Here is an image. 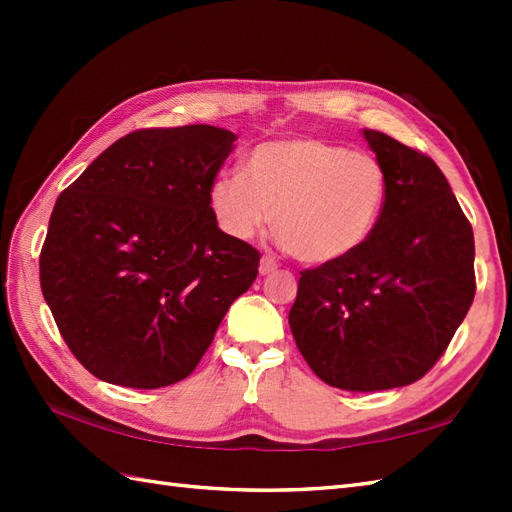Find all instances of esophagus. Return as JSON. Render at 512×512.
Returning a JSON list of instances; mask_svg holds the SVG:
<instances>
[{
    "instance_id": "34e87169",
    "label": "esophagus",
    "mask_w": 512,
    "mask_h": 512,
    "mask_svg": "<svg viewBox=\"0 0 512 512\" xmlns=\"http://www.w3.org/2000/svg\"><path fill=\"white\" fill-rule=\"evenodd\" d=\"M277 270V262L273 257H262V264H259V273L262 275H270V273H275Z\"/></svg>"
}]
</instances>
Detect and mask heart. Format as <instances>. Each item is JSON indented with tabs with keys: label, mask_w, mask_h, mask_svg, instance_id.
<instances>
[{
	"label": "heart",
	"mask_w": 512,
	"mask_h": 512,
	"mask_svg": "<svg viewBox=\"0 0 512 512\" xmlns=\"http://www.w3.org/2000/svg\"><path fill=\"white\" fill-rule=\"evenodd\" d=\"M389 195L376 156L323 138H277L248 151L242 176L224 173L209 187L220 231L255 237L270 217L277 239L303 264H332L361 248Z\"/></svg>",
	"instance_id": "heart-1"
}]
</instances>
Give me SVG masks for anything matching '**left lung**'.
Returning a JSON list of instances; mask_svg holds the SVG:
<instances>
[{
    "instance_id": "8db88e82",
    "label": "left lung",
    "mask_w": 512,
    "mask_h": 512,
    "mask_svg": "<svg viewBox=\"0 0 512 512\" xmlns=\"http://www.w3.org/2000/svg\"><path fill=\"white\" fill-rule=\"evenodd\" d=\"M389 195L376 231L339 262L301 270L288 323L323 383L380 391L416 383L475 297L473 228L440 167L376 129Z\"/></svg>"
}]
</instances>
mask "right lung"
<instances>
[{"label":"right lung","mask_w":512,"mask_h":512,"mask_svg":"<svg viewBox=\"0 0 512 512\" xmlns=\"http://www.w3.org/2000/svg\"><path fill=\"white\" fill-rule=\"evenodd\" d=\"M237 136L213 125L118 138L54 204L41 292L70 352L105 383L187 378L259 253L220 231L209 187Z\"/></svg>","instance_id":"1"}]
</instances>
